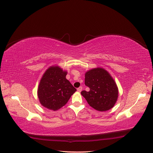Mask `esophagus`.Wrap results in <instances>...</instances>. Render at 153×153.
Listing matches in <instances>:
<instances>
[{"label": "esophagus", "instance_id": "1", "mask_svg": "<svg viewBox=\"0 0 153 153\" xmlns=\"http://www.w3.org/2000/svg\"><path fill=\"white\" fill-rule=\"evenodd\" d=\"M82 88L81 86H80L79 88H78L77 89V91H78V92H81V91H82Z\"/></svg>", "mask_w": 153, "mask_h": 153}]
</instances>
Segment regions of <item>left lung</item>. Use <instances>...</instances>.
<instances>
[{
  "label": "left lung",
  "mask_w": 153,
  "mask_h": 153,
  "mask_svg": "<svg viewBox=\"0 0 153 153\" xmlns=\"http://www.w3.org/2000/svg\"><path fill=\"white\" fill-rule=\"evenodd\" d=\"M85 85L89 88V91L81 93L92 108L105 111L114 107L118 90L114 79L105 69L98 67L86 72Z\"/></svg>",
  "instance_id": "obj_1"
}]
</instances>
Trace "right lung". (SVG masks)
Masks as SVG:
<instances>
[{"label":"right lung","mask_w":153,"mask_h":153,"mask_svg":"<svg viewBox=\"0 0 153 153\" xmlns=\"http://www.w3.org/2000/svg\"><path fill=\"white\" fill-rule=\"evenodd\" d=\"M67 71L52 66L45 71L39 82L38 97L41 105L56 111L64 106L76 89L66 79Z\"/></svg>","instance_id":"add662e5"}]
</instances>
